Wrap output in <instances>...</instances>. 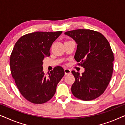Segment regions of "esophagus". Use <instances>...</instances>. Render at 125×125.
Returning a JSON list of instances; mask_svg holds the SVG:
<instances>
[{
    "instance_id": "34e87169",
    "label": "esophagus",
    "mask_w": 125,
    "mask_h": 125,
    "mask_svg": "<svg viewBox=\"0 0 125 125\" xmlns=\"http://www.w3.org/2000/svg\"><path fill=\"white\" fill-rule=\"evenodd\" d=\"M64 71H65V75L71 74V69H68V68H65V69H64Z\"/></svg>"
}]
</instances>
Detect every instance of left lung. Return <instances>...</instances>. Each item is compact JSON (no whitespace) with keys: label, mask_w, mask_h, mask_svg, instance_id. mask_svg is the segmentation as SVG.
Wrapping results in <instances>:
<instances>
[{"label":"left lung","mask_w":125,"mask_h":125,"mask_svg":"<svg viewBox=\"0 0 125 125\" xmlns=\"http://www.w3.org/2000/svg\"><path fill=\"white\" fill-rule=\"evenodd\" d=\"M65 34L76 42L74 59L85 68L82 74L72 71L75 77L72 93L80 100H94L105 92L112 76L114 55L110 44L102 34L91 30L78 29Z\"/></svg>","instance_id":"obj_1"}]
</instances>
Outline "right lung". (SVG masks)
Returning a JSON list of instances; mask_svg holds the SVG:
<instances>
[{
  "label": "right lung",
  "mask_w": 125,
  "mask_h": 125,
  "mask_svg": "<svg viewBox=\"0 0 125 125\" xmlns=\"http://www.w3.org/2000/svg\"><path fill=\"white\" fill-rule=\"evenodd\" d=\"M62 31L36 32L23 36L15 44L10 57L12 77L21 94L32 103L44 104L56 93L65 74L57 66L48 74L43 71L42 60L50 56V48Z\"/></svg>",
  "instance_id": "1"
}]
</instances>
